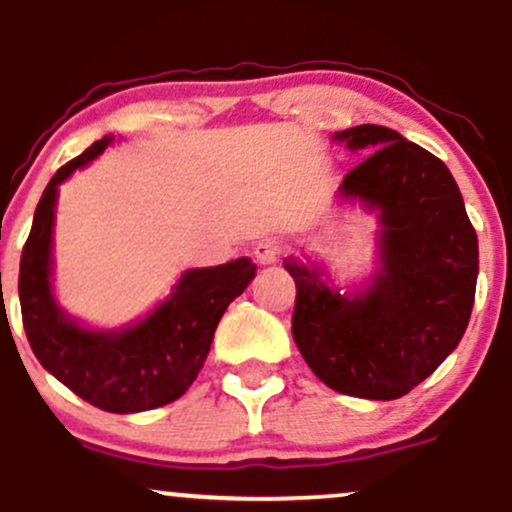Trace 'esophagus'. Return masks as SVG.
<instances>
[{
  "label": "esophagus",
  "mask_w": 512,
  "mask_h": 512,
  "mask_svg": "<svg viewBox=\"0 0 512 512\" xmlns=\"http://www.w3.org/2000/svg\"><path fill=\"white\" fill-rule=\"evenodd\" d=\"M281 255V243L274 238H267V240H260V243L255 245V257L260 264H274L279 260Z\"/></svg>",
  "instance_id": "1"
}]
</instances>
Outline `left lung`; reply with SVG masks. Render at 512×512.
I'll list each match as a JSON object with an SVG mask.
<instances>
[{
  "mask_svg": "<svg viewBox=\"0 0 512 512\" xmlns=\"http://www.w3.org/2000/svg\"><path fill=\"white\" fill-rule=\"evenodd\" d=\"M369 151L339 197L380 211V262L368 291L342 296L313 264L284 260L296 281L291 332L310 370L332 390L397 399L452 354L467 330L479 245L455 178L431 151L390 127L334 132Z\"/></svg>",
  "mask_w": 512,
  "mask_h": 512,
  "instance_id": "obj_1",
  "label": "left lung"
}]
</instances>
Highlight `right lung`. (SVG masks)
Instances as JSON below:
<instances>
[{
	"label": "right lung",
	"instance_id": "right-lung-1",
	"mask_svg": "<svg viewBox=\"0 0 512 512\" xmlns=\"http://www.w3.org/2000/svg\"><path fill=\"white\" fill-rule=\"evenodd\" d=\"M113 142L103 137L52 175L21 252L23 330L35 358L74 395L113 414H134L175 402L207 361L228 303L255 279L248 257L190 269L149 317L120 332H96L69 320L52 296V223L57 185Z\"/></svg>",
	"mask_w": 512,
	"mask_h": 512
}]
</instances>
